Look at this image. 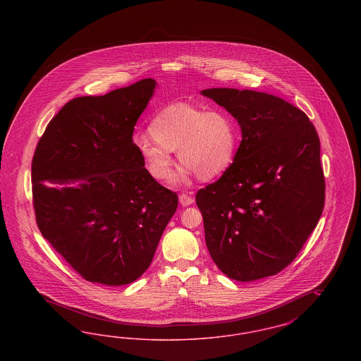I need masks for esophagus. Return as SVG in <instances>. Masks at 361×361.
I'll use <instances>...</instances> for the list:
<instances>
[{
	"label": "esophagus",
	"mask_w": 361,
	"mask_h": 361,
	"mask_svg": "<svg viewBox=\"0 0 361 361\" xmlns=\"http://www.w3.org/2000/svg\"><path fill=\"white\" fill-rule=\"evenodd\" d=\"M193 202H195L193 195H190V193H181V195H180V203H181V206H190Z\"/></svg>",
	"instance_id": "1"
}]
</instances>
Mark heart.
Listing matches in <instances>:
<instances>
[{"mask_svg": "<svg viewBox=\"0 0 361 361\" xmlns=\"http://www.w3.org/2000/svg\"><path fill=\"white\" fill-rule=\"evenodd\" d=\"M149 134L135 137V147L157 181L171 177L172 152L184 162L177 180L195 173L200 180H212L233 166L240 146V127L230 112L189 103L159 109L150 121Z\"/></svg>", "mask_w": 361, "mask_h": 361, "instance_id": "1", "label": "heart"}]
</instances>
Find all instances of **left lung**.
<instances>
[{"label": "left lung", "instance_id": "1", "mask_svg": "<svg viewBox=\"0 0 361 361\" xmlns=\"http://www.w3.org/2000/svg\"><path fill=\"white\" fill-rule=\"evenodd\" d=\"M240 124L233 166L196 193L206 245L230 279L276 275L296 258L325 206L321 142L307 115L274 94L202 90Z\"/></svg>", "mask_w": 361, "mask_h": 361}]
</instances>
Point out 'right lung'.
Segmentation results:
<instances>
[{
	"instance_id": "1",
	"label": "right lung",
	"mask_w": 361,
	"mask_h": 361,
	"mask_svg": "<svg viewBox=\"0 0 361 361\" xmlns=\"http://www.w3.org/2000/svg\"><path fill=\"white\" fill-rule=\"evenodd\" d=\"M154 87L146 78L104 96L73 99L37 142L36 224L87 281H135L177 209V193L147 173L133 140Z\"/></svg>"
}]
</instances>
